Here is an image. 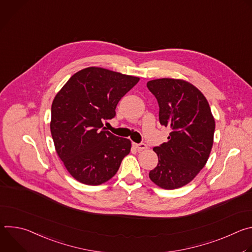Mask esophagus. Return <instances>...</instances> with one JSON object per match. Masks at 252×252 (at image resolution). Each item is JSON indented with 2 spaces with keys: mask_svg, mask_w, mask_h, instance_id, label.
Here are the masks:
<instances>
[{
  "mask_svg": "<svg viewBox=\"0 0 252 252\" xmlns=\"http://www.w3.org/2000/svg\"><path fill=\"white\" fill-rule=\"evenodd\" d=\"M134 147L138 150V151H142V150H147L148 146L146 143H134Z\"/></svg>",
  "mask_w": 252,
  "mask_h": 252,
  "instance_id": "1",
  "label": "esophagus"
}]
</instances>
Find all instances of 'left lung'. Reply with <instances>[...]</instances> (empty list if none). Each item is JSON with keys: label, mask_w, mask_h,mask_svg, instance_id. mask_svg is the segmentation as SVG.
Returning a JSON list of instances; mask_svg holds the SVG:
<instances>
[{"label": "left lung", "mask_w": 252, "mask_h": 252, "mask_svg": "<svg viewBox=\"0 0 252 252\" xmlns=\"http://www.w3.org/2000/svg\"><path fill=\"white\" fill-rule=\"evenodd\" d=\"M148 89L159 105V123L169 128L167 141L154 148L158 163L151 181L164 189L189 184L205 165L213 145L214 118L203 94L181 79H158Z\"/></svg>", "instance_id": "left-lung-1"}]
</instances>
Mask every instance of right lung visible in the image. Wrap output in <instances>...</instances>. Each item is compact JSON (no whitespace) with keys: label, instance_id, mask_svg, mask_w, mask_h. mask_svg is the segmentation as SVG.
<instances>
[{"label":"right lung","instance_id":"1","mask_svg":"<svg viewBox=\"0 0 252 252\" xmlns=\"http://www.w3.org/2000/svg\"><path fill=\"white\" fill-rule=\"evenodd\" d=\"M139 78L97 66L86 67L64 84L52 103L51 133L69 174L88 186L104 184L117 173L131 141L104 130L120 99Z\"/></svg>","mask_w":252,"mask_h":252}]
</instances>
